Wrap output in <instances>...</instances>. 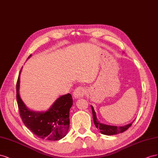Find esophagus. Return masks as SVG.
<instances>
[{
    "instance_id": "obj_1",
    "label": "esophagus",
    "mask_w": 158,
    "mask_h": 158,
    "mask_svg": "<svg viewBox=\"0 0 158 158\" xmlns=\"http://www.w3.org/2000/svg\"><path fill=\"white\" fill-rule=\"evenodd\" d=\"M85 93H86V89L85 87H78L75 89L73 92V97L75 98H81L85 95Z\"/></svg>"
}]
</instances>
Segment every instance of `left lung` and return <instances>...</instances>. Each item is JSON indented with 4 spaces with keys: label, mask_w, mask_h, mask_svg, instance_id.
<instances>
[{
    "label": "left lung",
    "mask_w": 158,
    "mask_h": 158,
    "mask_svg": "<svg viewBox=\"0 0 158 158\" xmlns=\"http://www.w3.org/2000/svg\"><path fill=\"white\" fill-rule=\"evenodd\" d=\"M91 109L93 112L94 124L95 125L97 128L102 134L110 136V135H114V134H118L120 133H123V132L126 131V130H128L130 127H131V125L133 123L132 122V123H130L127 125L123 126V127H116V126H110V125H106L105 124H102L100 123V122L98 121V119L96 116V112H94L93 106H91Z\"/></svg>",
    "instance_id": "obj_1"
}]
</instances>
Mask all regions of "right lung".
Returning a JSON list of instances; mask_svg holds the SVG:
<instances>
[{
	"label": "right lung",
	"instance_id": "add662e5",
	"mask_svg": "<svg viewBox=\"0 0 158 158\" xmlns=\"http://www.w3.org/2000/svg\"><path fill=\"white\" fill-rule=\"evenodd\" d=\"M21 71L22 69L16 83V99L24 125L41 139L56 141L65 137L69 130V110L73 105L71 94L68 93L60 97L47 111L31 110L26 107L19 94Z\"/></svg>",
	"mask_w": 158,
	"mask_h": 158
}]
</instances>
